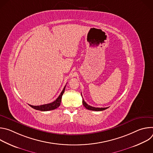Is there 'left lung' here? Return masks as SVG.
<instances>
[{"instance_id":"1","label":"left lung","mask_w":153,"mask_h":153,"mask_svg":"<svg viewBox=\"0 0 153 153\" xmlns=\"http://www.w3.org/2000/svg\"><path fill=\"white\" fill-rule=\"evenodd\" d=\"M82 95V94H81ZM82 103L83 105V106L86 108L88 109V110H92V111H103V110H106V109H107L108 107H106V108H96V107H93V106H91L87 104L85 100L83 99H82Z\"/></svg>"}]
</instances>
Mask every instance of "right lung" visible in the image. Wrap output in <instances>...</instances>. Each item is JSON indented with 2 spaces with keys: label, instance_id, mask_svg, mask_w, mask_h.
<instances>
[{
  "label": "right lung",
  "instance_id": "obj_1",
  "mask_svg": "<svg viewBox=\"0 0 153 153\" xmlns=\"http://www.w3.org/2000/svg\"><path fill=\"white\" fill-rule=\"evenodd\" d=\"M65 87H66V85L65 86V87L63 88V90L61 92L59 96V97L57 98V99L56 100H54V102H53L50 103L39 105V106H33V105H29L31 107H32L33 108L35 109V110L42 111H50V110H55L56 108H58L60 105L62 97L63 94L64 93V91H65Z\"/></svg>",
  "mask_w": 153,
  "mask_h": 153
}]
</instances>
